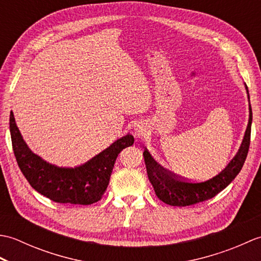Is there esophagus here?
<instances>
[{
    "instance_id": "1",
    "label": "esophagus",
    "mask_w": 261,
    "mask_h": 261,
    "mask_svg": "<svg viewBox=\"0 0 261 261\" xmlns=\"http://www.w3.org/2000/svg\"><path fill=\"white\" fill-rule=\"evenodd\" d=\"M135 135L138 136V137H141L143 135V129L142 126H140L139 124L135 126Z\"/></svg>"
}]
</instances>
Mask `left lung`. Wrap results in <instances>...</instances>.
I'll use <instances>...</instances> for the list:
<instances>
[{"label":"left lung","instance_id":"left-lung-1","mask_svg":"<svg viewBox=\"0 0 261 261\" xmlns=\"http://www.w3.org/2000/svg\"><path fill=\"white\" fill-rule=\"evenodd\" d=\"M246 90L249 98L247 85ZM251 122L252 111L251 105L249 103V122L239 150L220 174L205 181L184 179L176 176L171 171L166 170L157 164L156 160L147 150V148H145L143 157H145L148 178L160 201L171 205V206H188V205L207 201V199L218 195L221 191H223L240 173L242 166L245 164L249 146H250Z\"/></svg>","mask_w":261,"mask_h":261}]
</instances>
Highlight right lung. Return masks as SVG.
I'll list each match as a JSON object with an SVG mask.
<instances>
[{
    "instance_id": "1",
    "label": "right lung",
    "mask_w": 261,
    "mask_h": 261,
    "mask_svg": "<svg viewBox=\"0 0 261 261\" xmlns=\"http://www.w3.org/2000/svg\"><path fill=\"white\" fill-rule=\"evenodd\" d=\"M10 132L16 163L31 187L51 201L64 204L98 202L109 185L118 154L135 142L134 137L126 135L87 163L68 168L49 164L30 150L16 126L12 111Z\"/></svg>"
}]
</instances>
